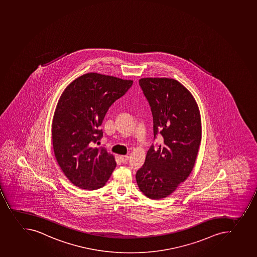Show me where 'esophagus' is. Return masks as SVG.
I'll use <instances>...</instances> for the list:
<instances>
[{
  "label": "esophagus",
  "instance_id": "obj_1",
  "mask_svg": "<svg viewBox=\"0 0 257 257\" xmlns=\"http://www.w3.org/2000/svg\"><path fill=\"white\" fill-rule=\"evenodd\" d=\"M120 159L123 163H126L129 160V157L128 156H120Z\"/></svg>",
  "mask_w": 257,
  "mask_h": 257
}]
</instances>
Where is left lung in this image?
<instances>
[{
	"mask_svg": "<svg viewBox=\"0 0 257 257\" xmlns=\"http://www.w3.org/2000/svg\"><path fill=\"white\" fill-rule=\"evenodd\" d=\"M153 115V131L163 141L152 146L136 175L142 193L152 200L166 198L188 178L201 142V113L195 98L178 81L166 77L139 80Z\"/></svg>",
	"mask_w": 257,
	"mask_h": 257,
	"instance_id": "1",
	"label": "left lung"
}]
</instances>
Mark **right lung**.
<instances>
[{"label": "right lung", "instance_id": "add662e5", "mask_svg": "<svg viewBox=\"0 0 257 257\" xmlns=\"http://www.w3.org/2000/svg\"><path fill=\"white\" fill-rule=\"evenodd\" d=\"M132 83L90 72L74 80L61 94L52 120L53 150L61 171L79 188H101L115 168V157L92 145L102 137L99 127L108 109Z\"/></svg>", "mask_w": 257, "mask_h": 257}]
</instances>
